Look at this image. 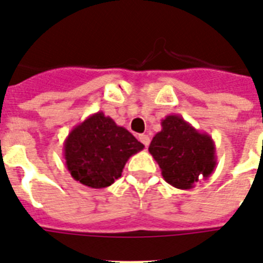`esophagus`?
<instances>
[{
    "mask_svg": "<svg viewBox=\"0 0 263 263\" xmlns=\"http://www.w3.org/2000/svg\"><path fill=\"white\" fill-rule=\"evenodd\" d=\"M139 140L145 145V147H148L149 144V136L145 135V134H142V135H139Z\"/></svg>",
    "mask_w": 263,
    "mask_h": 263,
    "instance_id": "esophagus-1",
    "label": "esophagus"
}]
</instances>
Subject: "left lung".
<instances>
[{
	"instance_id": "left-lung-1",
	"label": "left lung",
	"mask_w": 263,
	"mask_h": 263,
	"mask_svg": "<svg viewBox=\"0 0 263 263\" xmlns=\"http://www.w3.org/2000/svg\"><path fill=\"white\" fill-rule=\"evenodd\" d=\"M149 154L162 170V175L175 189L190 190L215 170V144L209 134L200 132L179 115L162 120L148 147Z\"/></svg>"
}]
</instances>
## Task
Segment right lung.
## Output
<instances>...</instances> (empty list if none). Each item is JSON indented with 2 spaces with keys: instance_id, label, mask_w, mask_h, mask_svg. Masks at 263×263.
<instances>
[{
  "instance_id": "add662e5",
  "label": "right lung",
  "mask_w": 263,
  "mask_h": 263,
  "mask_svg": "<svg viewBox=\"0 0 263 263\" xmlns=\"http://www.w3.org/2000/svg\"><path fill=\"white\" fill-rule=\"evenodd\" d=\"M143 148L131 132L96 112L69 132L64 158L74 180L90 189H104L120 178L128 159Z\"/></svg>"
}]
</instances>
